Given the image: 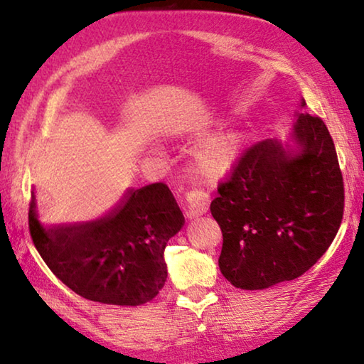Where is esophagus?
<instances>
[{
	"instance_id": "esophagus-1",
	"label": "esophagus",
	"mask_w": 364,
	"mask_h": 364,
	"mask_svg": "<svg viewBox=\"0 0 364 364\" xmlns=\"http://www.w3.org/2000/svg\"><path fill=\"white\" fill-rule=\"evenodd\" d=\"M208 203H210V198L205 192L202 191H191L187 192L186 196V215L187 218H196L200 217L208 210Z\"/></svg>"
}]
</instances>
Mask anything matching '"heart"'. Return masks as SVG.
<instances>
[{
  "label": "heart",
  "instance_id": "obj_1",
  "mask_svg": "<svg viewBox=\"0 0 364 364\" xmlns=\"http://www.w3.org/2000/svg\"><path fill=\"white\" fill-rule=\"evenodd\" d=\"M245 134L240 131L220 132L203 141L196 152V167L203 177L215 181L233 171L240 161Z\"/></svg>",
  "mask_w": 364,
  "mask_h": 364
}]
</instances>
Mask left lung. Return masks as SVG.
<instances>
[{"label":"left lung","instance_id":"obj_1","mask_svg":"<svg viewBox=\"0 0 364 364\" xmlns=\"http://www.w3.org/2000/svg\"><path fill=\"white\" fill-rule=\"evenodd\" d=\"M296 116L293 146L267 139L247 149L210 203L223 237L218 267L242 290L301 277L341 225L345 188L335 144L320 117Z\"/></svg>","mask_w":364,"mask_h":364}]
</instances>
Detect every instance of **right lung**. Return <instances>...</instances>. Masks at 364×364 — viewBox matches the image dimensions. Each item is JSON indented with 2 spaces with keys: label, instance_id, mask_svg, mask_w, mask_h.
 <instances>
[{
  "label": "right lung",
  "instance_id": "add662e5",
  "mask_svg": "<svg viewBox=\"0 0 364 364\" xmlns=\"http://www.w3.org/2000/svg\"><path fill=\"white\" fill-rule=\"evenodd\" d=\"M28 218L34 247L64 285L91 301L121 306L157 296L167 280L164 250L186 222L162 182L131 188L96 220L51 227L39 222L31 192Z\"/></svg>",
  "mask_w": 364,
  "mask_h": 364
}]
</instances>
